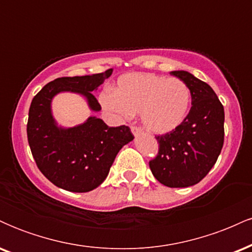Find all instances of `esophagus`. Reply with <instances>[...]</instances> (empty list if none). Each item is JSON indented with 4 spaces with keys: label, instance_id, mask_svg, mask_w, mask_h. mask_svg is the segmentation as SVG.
Returning a JSON list of instances; mask_svg holds the SVG:
<instances>
[{
    "label": "esophagus",
    "instance_id": "obj_1",
    "mask_svg": "<svg viewBox=\"0 0 252 252\" xmlns=\"http://www.w3.org/2000/svg\"><path fill=\"white\" fill-rule=\"evenodd\" d=\"M131 132L134 134L135 136H138L141 135L143 132V130L141 128H138V126H131Z\"/></svg>",
    "mask_w": 252,
    "mask_h": 252
}]
</instances>
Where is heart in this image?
Returning a JSON list of instances; mask_svg holds the SVG:
<instances>
[{
    "label": "heart",
    "instance_id": "1",
    "mask_svg": "<svg viewBox=\"0 0 252 252\" xmlns=\"http://www.w3.org/2000/svg\"><path fill=\"white\" fill-rule=\"evenodd\" d=\"M99 102L106 111L121 120L140 112L144 128L163 135L185 121L190 105V91L176 78L130 73L118 79L115 94L103 92Z\"/></svg>",
    "mask_w": 252,
    "mask_h": 252
}]
</instances>
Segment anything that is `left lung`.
<instances>
[{
	"instance_id": "1",
	"label": "left lung",
	"mask_w": 252,
	"mask_h": 252,
	"mask_svg": "<svg viewBox=\"0 0 252 252\" xmlns=\"http://www.w3.org/2000/svg\"><path fill=\"white\" fill-rule=\"evenodd\" d=\"M190 91L192 108L173 131L156 136L160 148L150 170L167 187H189L215 166L224 143V106L209 84L187 71H172Z\"/></svg>"
}]
</instances>
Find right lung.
<instances>
[{
	"instance_id": "add662e5",
	"label": "right lung",
	"mask_w": 252,
	"mask_h": 252,
	"mask_svg": "<svg viewBox=\"0 0 252 252\" xmlns=\"http://www.w3.org/2000/svg\"><path fill=\"white\" fill-rule=\"evenodd\" d=\"M112 70L82 77L57 78L33 98L28 114L27 136L37 168L59 189L84 193L97 189L109 174L123 146L134 140L128 126H109L103 120L90 116L74 126H59L52 102L63 92L80 94L89 109L99 112L94 96Z\"/></svg>"
}]
</instances>
